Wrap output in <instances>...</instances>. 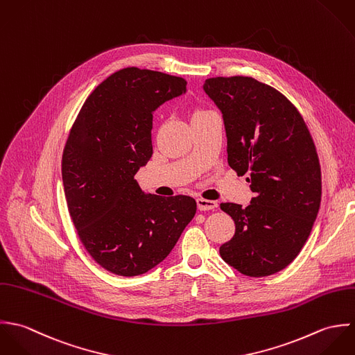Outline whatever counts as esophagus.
Instances as JSON below:
<instances>
[{
	"label": "esophagus",
	"mask_w": 355,
	"mask_h": 355,
	"mask_svg": "<svg viewBox=\"0 0 355 355\" xmlns=\"http://www.w3.org/2000/svg\"><path fill=\"white\" fill-rule=\"evenodd\" d=\"M196 203H198V209H199L200 211L215 210V209L218 207V203H216V202H214V200H207V199H202V198H199V199L196 200Z\"/></svg>",
	"instance_id": "1"
}]
</instances>
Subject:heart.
Returning <instances> with one entry per match:
<instances>
[{"instance_id": "1", "label": "heart", "mask_w": 355, "mask_h": 355, "mask_svg": "<svg viewBox=\"0 0 355 355\" xmlns=\"http://www.w3.org/2000/svg\"><path fill=\"white\" fill-rule=\"evenodd\" d=\"M206 112H209V111L205 110V108H195L193 112H192V119H195V118H198V116H200V115H203Z\"/></svg>"}]
</instances>
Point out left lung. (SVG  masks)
<instances>
[{
    "label": "left lung",
    "instance_id": "8db88e82",
    "mask_svg": "<svg viewBox=\"0 0 355 355\" xmlns=\"http://www.w3.org/2000/svg\"><path fill=\"white\" fill-rule=\"evenodd\" d=\"M205 92L220 110L227 163L248 174L255 193L243 209L220 203L234 236L219 247L222 259L250 277L285 269L307 241L321 203V167L297 108L277 89L252 76H215Z\"/></svg>",
    "mask_w": 355,
    "mask_h": 355
}]
</instances>
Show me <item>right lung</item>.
Wrapping results in <instances>:
<instances>
[{
    "instance_id": "obj_1",
    "label": "right lung",
    "mask_w": 355,
    "mask_h": 355,
    "mask_svg": "<svg viewBox=\"0 0 355 355\" xmlns=\"http://www.w3.org/2000/svg\"><path fill=\"white\" fill-rule=\"evenodd\" d=\"M187 80L128 67L104 79L83 103L63 149L69 213L89 255L125 277L160 263L196 213L195 199L145 195L135 180L152 156V116L182 94Z\"/></svg>"
}]
</instances>
